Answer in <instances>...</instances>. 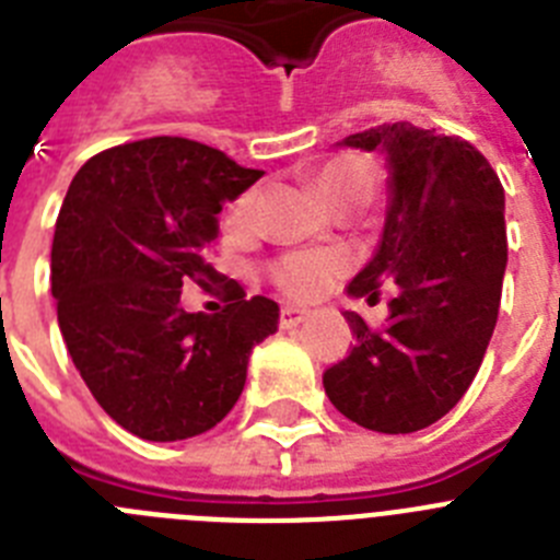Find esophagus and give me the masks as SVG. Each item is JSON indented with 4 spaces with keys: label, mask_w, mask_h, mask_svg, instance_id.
I'll use <instances>...</instances> for the list:
<instances>
[{
    "label": "esophagus",
    "mask_w": 560,
    "mask_h": 560,
    "mask_svg": "<svg viewBox=\"0 0 560 560\" xmlns=\"http://www.w3.org/2000/svg\"><path fill=\"white\" fill-rule=\"evenodd\" d=\"M311 311L303 308V305H283L280 308V328H296L300 323L308 319Z\"/></svg>",
    "instance_id": "1"
}]
</instances>
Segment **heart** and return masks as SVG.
Here are the masks:
<instances>
[{
    "mask_svg": "<svg viewBox=\"0 0 560 560\" xmlns=\"http://www.w3.org/2000/svg\"><path fill=\"white\" fill-rule=\"evenodd\" d=\"M316 196L334 210L341 205H368L378 187V167L361 153H336L311 173ZM252 192L235 201V215L246 219L252 212ZM345 271L339 252H294L275 266V283L294 296L323 294L336 277Z\"/></svg>",
    "mask_w": 560,
    "mask_h": 560,
    "instance_id": "obj_1",
    "label": "heart"
}]
</instances>
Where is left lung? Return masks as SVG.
<instances>
[{
    "label": "left lung",
    "instance_id": "8db88e82",
    "mask_svg": "<svg viewBox=\"0 0 560 560\" xmlns=\"http://www.w3.org/2000/svg\"><path fill=\"white\" fill-rule=\"evenodd\" d=\"M387 160L381 244L350 296L393 285L387 325L345 311L350 355L323 375L330 404L373 432L432 427L471 387L497 328L508 235L499 176L471 142L393 122L339 142Z\"/></svg>",
    "mask_w": 560,
    "mask_h": 560
}]
</instances>
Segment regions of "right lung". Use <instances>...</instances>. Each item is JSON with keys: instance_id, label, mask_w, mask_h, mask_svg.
<instances>
[{"instance_id": "obj_1", "label": "right lung", "mask_w": 560, "mask_h": 560, "mask_svg": "<svg viewBox=\"0 0 560 560\" xmlns=\"http://www.w3.org/2000/svg\"><path fill=\"white\" fill-rule=\"evenodd\" d=\"M264 171L185 137L97 153L69 185L52 237L58 328L103 412L153 443L187 440L241 398L255 345L280 323L269 296L187 314L182 283H207L219 212Z\"/></svg>"}]
</instances>
